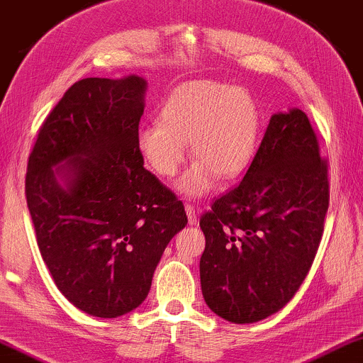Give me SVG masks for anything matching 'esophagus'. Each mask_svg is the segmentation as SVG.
Wrapping results in <instances>:
<instances>
[{"instance_id": "1", "label": "esophagus", "mask_w": 363, "mask_h": 363, "mask_svg": "<svg viewBox=\"0 0 363 363\" xmlns=\"http://www.w3.org/2000/svg\"><path fill=\"white\" fill-rule=\"evenodd\" d=\"M184 208H186L189 225H196V223H197V212H196V207H194L192 203H186V206H184Z\"/></svg>"}]
</instances>
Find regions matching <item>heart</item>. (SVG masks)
I'll return each instance as SVG.
<instances>
[{
  "instance_id": "b5f03b06",
  "label": "heart",
  "mask_w": 363,
  "mask_h": 363,
  "mask_svg": "<svg viewBox=\"0 0 363 363\" xmlns=\"http://www.w3.org/2000/svg\"><path fill=\"white\" fill-rule=\"evenodd\" d=\"M259 128L253 96L242 86L217 80H191L171 91L160 111V121L136 133L141 160L161 177H172L187 156V141L196 156L177 181L187 197L206 196L217 177L232 179L250 164Z\"/></svg>"
}]
</instances>
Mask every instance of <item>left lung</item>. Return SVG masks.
Instances as JSON below:
<instances>
[{
	"label": "left lung",
	"instance_id": "8db88e82",
	"mask_svg": "<svg viewBox=\"0 0 363 363\" xmlns=\"http://www.w3.org/2000/svg\"><path fill=\"white\" fill-rule=\"evenodd\" d=\"M329 208L328 162L303 110L274 113L242 182L201 217V286L228 323L278 313L303 284Z\"/></svg>",
	"mask_w": 363,
	"mask_h": 363
}]
</instances>
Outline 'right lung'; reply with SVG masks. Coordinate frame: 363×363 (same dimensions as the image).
<instances>
[{"label":"right lung","mask_w":363,"mask_h":363,"mask_svg":"<svg viewBox=\"0 0 363 363\" xmlns=\"http://www.w3.org/2000/svg\"><path fill=\"white\" fill-rule=\"evenodd\" d=\"M145 91L138 75L75 82L28 161L44 263L60 293L95 318H118L146 299L162 252L187 223L182 202L136 150Z\"/></svg>","instance_id":"obj_1"}]
</instances>
